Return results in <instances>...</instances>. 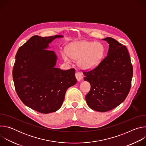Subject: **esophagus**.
Listing matches in <instances>:
<instances>
[{"label":"esophagus","mask_w":146,"mask_h":146,"mask_svg":"<svg viewBox=\"0 0 146 146\" xmlns=\"http://www.w3.org/2000/svg\"><path fill=\"white\" fill-rule=\"evenodd\" d=\"M75 76H76V78L78 81H80L82 78V76L81 73L80 72H78V71H77L76 72Z\"/></svg>","instance_id":"34e87169"}]
</instances>
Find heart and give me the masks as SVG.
Wrapping results in <instances>:
<instances>
[{
	"label": "heart",
	"instance_id": "1",
	"mask_svg": "<svg viewBox=\"0 0 146 146\" xmlns=\"http://www.w3.org/2000/svg\"><path fill=\"white\" fill-rule=\"evenodd\" d=\"M104 48L99 43L82 41L69 44L66 52L62 55L64 60L70 62V58L78 59V64L82 69H91L96 67L103 58Z\"/></svg>",
	"mask_w": 146,
	"mask_h": 146
}]
</instances>
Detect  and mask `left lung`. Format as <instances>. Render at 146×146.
Returning a JSON list of instances; mask_svg holds the SVG:
<instances>
[{
	"instance_id": "left-lung-1",
	"label": "left lung",
	"mask_w": 146,
	"mask_h": 146,
	"mask_svg": "<svg viewBox=\"0 0 146 146\" xmlns=\"http://www.w3.org/2000/svg\"><path fill=\"white\" fill-rule=\"evenodd\" d=\"M103 40L109 44L108 55L95 68L83 73L91 88L86 96L87 105L95 111L105 112L126 99L131 87L133 66L125 46L111 37Z\"/></svg>"
}]
</instances>
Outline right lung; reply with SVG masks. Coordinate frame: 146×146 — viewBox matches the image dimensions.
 Returning <instances> with one entry per match:
<instances>
[{"label": "right lung", "instance_id": "right-lung-1", "mask_svg": "<svg viewBox=\"0 0 146 146\" xmlns=\"http://www.w3.org/2000/svg\"><path fill=\"white\" fill-rule=\"evenodd\" d=\"M61 37L33 36L16 54L13 70L16 92L26 106L40 113L59 109L66 90L77 82L75 69L55 68L56 56L46 50L54 39Z\"/></svg>", "mask_w": 146, "mask_h": 146}]
</instances>
